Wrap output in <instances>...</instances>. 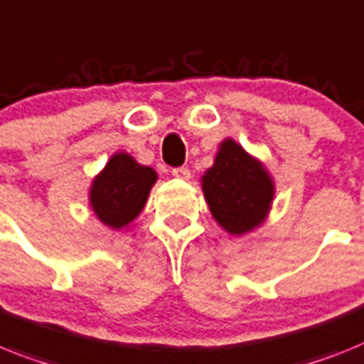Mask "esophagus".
I'll return each instance as SVG.
<instances>
[{
	"mask_svg": "<svg viewBox=\"0 0 364 364\" xmlns=\"http://www.w3.org/2000/svg\"><path fill=\"white\" fill-rule=\"evenodd\" d=\"M172 176L177 177V179H183V181H187V179H191V170H188V168H185V166L173 168Z\"/></svg>",
	"mask_w": 364,
	"mask_h": 364,
	"instance_id": "obj_1",
	"label": "esophagus"
}]
</instances>
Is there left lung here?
<instances>
[{
	"label": "left lung",
	"mask_w": 364,
	"mask_h": 364,
	"mask_svg": "<svg viewBox=\"0 0 364 364\" xmlns=\"http://www.w3.org/2000/svg\"><path fill=\"white\" fill-rule=\"evenodd\" d=\"M201 191L220 228L240 237L267 220L276 187L259 159L233 139H225L215 164L201 176Z\"/></svg>",
	"instance_id": "obj_1"
}]
</instances>
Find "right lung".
<instances>
[{
  "mask_svg": "<svg viewBox=\"0 0 364 364\" xmlns=\"http://www.w3.org/2000/svg\"><path fill=\"white\" fill-rule=\"evenodd\" d=\"M157 181L154 168L139 164L125 151H116L92 179L88 203L97 220L111 229H127L142 213Z\"/></svg>",
  "mask_w": 364,
  "mask_h": 364,
  "instance_id": "1",
  "label": "right lung"
}]
</instances>
